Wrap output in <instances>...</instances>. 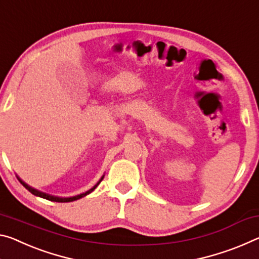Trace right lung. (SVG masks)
<instances>
[{"label": "right lung", "instance_id": "add662e5", "mask_svg": "<svg viewBox=\"0 0 259 259\" xmlns=\"http://www.w3.org/2000/svg\"><path fill=\"white\" fill-rule=\"evenodd\" d=\"M17 176V175H16ZM104 176L105 175H102L101 176V179L99 180V181L97 182V184H94V186L90 189V190H88V191H85V192H83V194H79V195H76V196H72V197H59V196H53V195H49V194H46V192H42V191H39V190H36V189H34V188H32L31 186H28L27 183H25L23 181V180H20L18 176H17V179L19 180V182L23 184L24 187H25L28 191L31 192V194H33L34 196H38V197H41V198H45V199H48V200H52V202H57V203H68V202H73V200H77V199H79V198H83V197H85V196H88L89 194H91V192L94 190V189H96L98 186H99V183L102 181V179H104Z\"/></svg>", "mask_w": 259, "mask_h": 259}]
</instances>
